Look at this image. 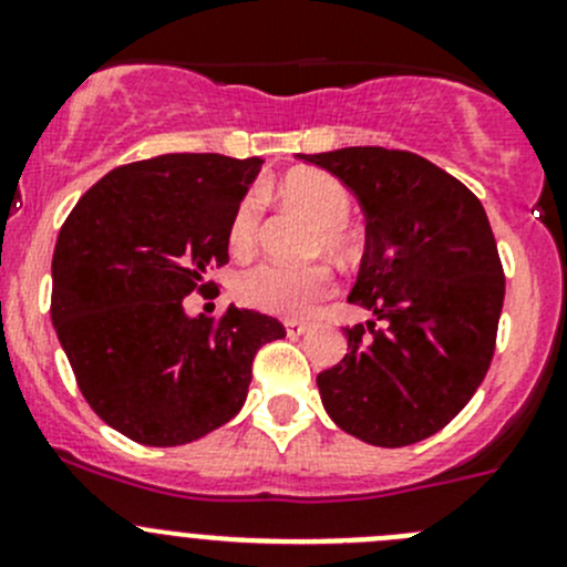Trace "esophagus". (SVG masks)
<instances>
[{
  "label": "esophagus",
  "mask_w": 567,
  "mask_h": 567,
  "mask_svg": "<svg viewBox=\"0 0 567 567\" xmlns=\"http://www.w3.org/2000/svg\"><path fill=\"white\" fill-rule=\"evenodd\" d=\"M285 329H288L290 337H301L312 329L310 320H285Z\"/></svg>",
  "instance_id": "obj_1"
}]
</instances>
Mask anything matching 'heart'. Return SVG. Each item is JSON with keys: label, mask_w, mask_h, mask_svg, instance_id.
<instances>
[{"label": "heart", "mask_w": 567, "mask_h": 567, "mask_svg": "<svg viewBox=\"0 0 567 567\" xmlns=\"http://www.w3.org/2000/svg\"><path fill=\"white\" fill-rule=\"evenodd\" d=\"M279 194L320 221L318 249L337 257H346L351 251L353 236L348 230V219H351L353 203L348 188L337 177L318 173V169H299L279 183ZM260 225L262 197L257 192L244 194L227 227V247L233 255L249 257L255 251L260 241ZM331 285L334 279L326 266L290 268L282 262H257L238 277L236 293L244 305L255 310L299 318L331 293Z\"/></svg>", "instance_id": "obj_1"}]
</instances>
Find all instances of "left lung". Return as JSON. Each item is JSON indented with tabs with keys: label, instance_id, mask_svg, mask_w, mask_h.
<instances>
[{
	"label": "left lung",
	"instance_id": "left-lung-1",
	"mask_svg": "<svg viewBox=\"0 0 567 567\" xmlns=\"http://www.w3.org/2000/svg\"><path fill=\"white\" fill-rule=\"evenodd\" d=\"M299 156L340 177L368 219L348 301L375 320L346 329L348 353L318 375L326 414L375 447L422 442L472 400L494 359L505 274L485 208L409 151Z\"/></svg>",
	"mask_w": 567,
	"mask_h": 567
}]
</instances>
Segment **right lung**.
I'll return each mask as SVG.
<instances>
[{
	"instance_id": "add662e5",
	"label": "right lung",
	"mask_w": 567,
	"mask_h": 567,
	"mask_svg": "<svg viewBox=\"0 0 567 567\" xmlns=\"http://www.w3.org/2000/svg\"><path fill=\"white\" fill-rule=\"evenodd\" d=\"M262 158L167 153L84 192L51 260V323L90 409L134 442L177 447L241 411L251 362L285 337L277 318L227 307L188 318L230 260L227 227Z\"/></svg>"
}]
</instances>
